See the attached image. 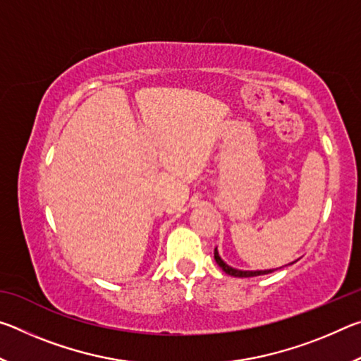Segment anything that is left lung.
<instances>
[{"instance_id":"left-lung-1","label":"left lung","mask_w":361,"mask_h":361,"mask_svg":"<svg viewBox=\"0 0 361 361\" xmlns=\"http://www.w3.org/2000/svg\"><path fill=\"white\" fill-rule=\"evenodd\" d=\"M215 261L216 264L223 269V271L228 274V276H232V277H256V276H266V274H271L276 271V269H267V271H240V269H234L231 267L229 264H226V262L221 259V256H219L218 250L215 248Z\"/></svg>"}]
</instances>
